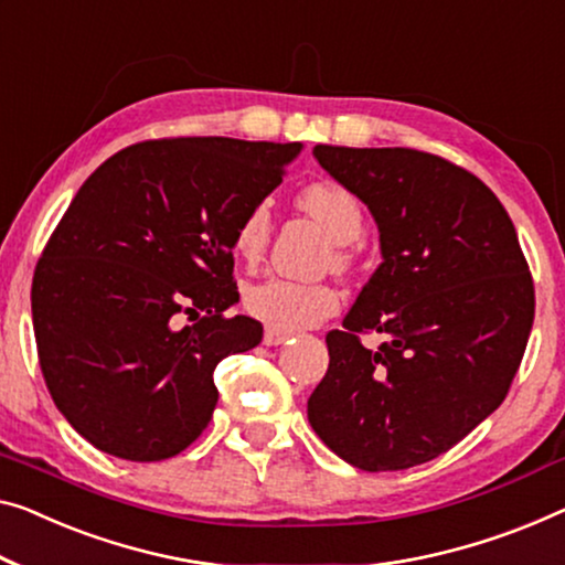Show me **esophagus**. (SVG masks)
<instances>
[{
	"label": "esophagus",
	"mask_w": 565,
	"mask_h": 565,
	"mask_svg": "<svg viewBox=\"0 0 565 565\" xmlns=\"http://www.w3.org/2000/svg\"><path fill=\"white\" fill-rule=\"evenodd\" d=\"M289 340V334L286 332H279V330H266L264 332V344H268V348H276V344H281Z\"/></svg>",
	"instance_id": "1"
}]
</instances>
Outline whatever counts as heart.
Masks as SVG:
<instances>
[{
  "instance_id": "obj_1",
  "label": "heart",
  "mask_w": 565,
  "mask_h": 565,
  "mask_svg": "<svg viewBox=\"0 0 565 565\" xmlns=\"http://www.w3.org/2000/svg\"><path fill=\"white\" fill-rule=\"evenodd\" d=\"M299 205L332 238V266L337 271H350L355 264L352 243L365 231L363 202L344 184L319 180L299 192ZM268 235H271V202L258 200L246 210L235 228V254L248 264H256L264 256ZM243 307L268 330L301 332L330 319L340 309V294L324 281H294L271 276L248 286L243 294Z\"/></svg>"
}]
</instances>
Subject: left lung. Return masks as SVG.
Returning a JSON list of instances; mask_svg holds the SVG:
<instances>
[{
  "label": "left lung",
  "instance_id": "1",
  "mask_svg": "<svg viewBox=\"0 0 565 565\" xmlns=\"http://www.w3.org/2000/svg\"><path fill=\"white\" fill-rule=\"evenodd\" d=\"M381 231L383 264L342 330L307 416L337 457L398 471L459 444L508 395L535 317V286L498 195L428 151L315 147ZM390 337L367 351L359 334Z\"/></svg>",
  "mask_w": 565,
  "mask_h": 565
}]
</instances>
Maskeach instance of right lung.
<instances>
[{"instance_id": "right-lung-1", "label": "right lung", "mask_w": 565, "mask_h": 565, "mask_svg": "<svg viewBox=\"0 0 565 565\" xmlns=\"http://www.w3.org/2000/svg\"><path fill=\"white\" fill-rule=\"evenodd\" d=\"M299 149L149 139L75 192L32 276V327L57 411L96 449L162 461L205 431L215 365L264 337L256 319L225 317L238 301L235 228ZM180 313L199 322L177 328Z\"/></svg>"}]
</instances>
